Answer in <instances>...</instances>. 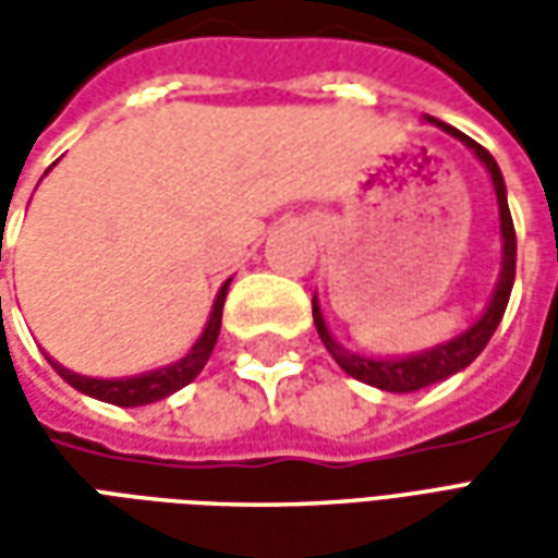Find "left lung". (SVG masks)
<instances>
[{"instance_id": "obj_1", "label": "left lung", "mask_w": 558, "mask_h": 558, "mask_svg": "<svg viewBox=\"0 0 558 558\" xmlns=\"http://www.w3.org/2000/svg\"><path fill=\"white\" fill-rule=\"evenodd\" d=\"M427 122L445 131L448 137L460 140L463 146L484 163V170L490 172L493 191H496V206H499V235H502V266H499V278L493 287V295L484 314L463 328L460 335H454L445 343H436L430 350L412 352V355H359V352L343 350L335 335L328 331L326 316L319 307V299L314 295V326L319 331V340L326 343V350L331 352V359L340 364V371H347L352 379H359L364 386H374L379 391H395V395H410L418 388H427L433 383H442L448 376L460 374L463 367L475 362L481 350L490 343L493 331L502 323L505 307L511 299V287H514V268H517V235H514V220L508 211V194H505V179L499 163L493 160V155L484 146H478L475 140H469L466 134H460L457 128L445 125L439 119L427 116Z\"/></svg>"}]
</instances>
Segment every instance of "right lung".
Here are the masks:
<instances>
[{
    "label": "right lung",
    "mask_w": 558,
    "mask_h": 558,
    "mask_svg": "<svg viewBox=\"0 0 558 558\" xmlns=\"http://www.w3.org/2000/svg\"><path fill=\"white\" fill-rule=\"evenodd\" d=\"M227 290H230V280L215 295V304H211V314H208L203 335L194 340V347L184 352L179 362L163 364V367H155V371H146V374L137 376H119V379H98V376L74 374V371H68L59 362H53L50 355H47V362L53 364V371L65 379L68 386H74L77 391H83V395H89L95 400H104V403H113V407H146V403H158V400L175 395L187 383H194L199 371L206 367L208 355H211L215 343H218Z\"/></svg>",
    "instance_id": "obj_1"
}]
</instances>
